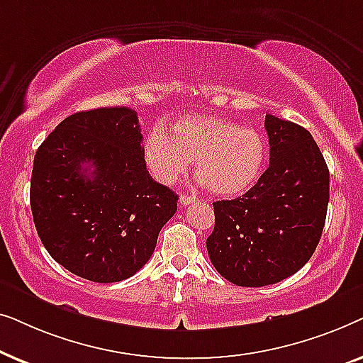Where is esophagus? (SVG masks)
Segmentation results:
<instances>
[{"mask_svg": "<svg viewBox=\"0 0 363 363\" xmlns=\"http://www.w3.org/2000/svg\"><path fill=\"white\" fill-rule=\"evenodd\" d=\"M196 200V196H191V195H182L180 196V205L186 206V205H191L193 201Z\"/></svg>", "mask_w": 363, "mask_h": 363, "instance_id": "34e87169", "label": "esophagus"}]
</instances>
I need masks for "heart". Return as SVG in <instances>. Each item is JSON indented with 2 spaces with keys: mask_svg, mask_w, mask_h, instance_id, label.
Masks as SVG:
<instances>
[{
  "mask_svg": "<svg viewBox=\"0 0 363 363\" xmlns=\"http://www.w3.org/2000/svg\"><path fill=\"white\" fill-rule=\"evenodd\" d=\"M143 160L160 183L180 180L195 162L201 183L221 196H236L255 186L267 160L261 132L230 118L186 116L168 133L153 128L143 142Z\"/></svg>",
  "mask_w": 363,
  "mask_h": 363,
  "instance_id": "obj_1",
  "label": "heart"
}]
</instances>
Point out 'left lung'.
I'll list each match as a JSON object with an SVG mask.
<instances>
[{
  "mask_svg": "<svg viewBox=\"0 0 363 363\" xmlns=\"http://www.w3.org/2000/svg\"><path fill=\"white\" fill-rule=\"evenodd\" d=\"M269 168L251 190L213 203L206 250L233 284H276L301 269L319 245L329 205V168L314 138L294 122L266 116Z\"/></svg>",
  "mask_w": 363,
  "mask_h": 363,
  "instance_id": "8db88e82",
  "label": "left lung"
}]
</instances>
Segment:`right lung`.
Instances as JSON below:
<instances>
[{
  "instance_id": "right-lung-1",
  "label": "right lung",
  "mask_w": 363,
  "mask_h": 363,
  "mask_svg": "<svg viewBox=\"0 0 363 363\" xmlns=\"http://www.w3.org/2000/svg\"><path fill=\"white\" fill-rule=\"evenodd\" d=\"M137 112L94 108L64 118L38 148L31 211L44 247L72 274L118 282L142 269L178 196L150 177Z\"/></svg>"
}]
</instances>
